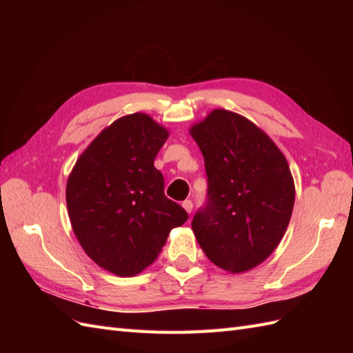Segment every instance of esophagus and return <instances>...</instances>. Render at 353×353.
Segmentation results:
<instances>
[{
  "label": "esophagus",
  "instance_id": "obj_1",
  "mask_svg": "<svg viewBox=\"0 0 353 353\" xmlns=\"http://www.w3.org/2000/svg\"><path fill=\"white\" fill-rule=\"evenodd\" d=\"M183 208L185 209L187 213H191V210H193V201H191V200H184L183 201Z\"/></svg>",
  "mask_w": 353,
  "mask_h": 353
}]
</instances>
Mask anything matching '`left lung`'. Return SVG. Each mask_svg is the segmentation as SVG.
Returning a JSON list of instances; mask_svg holds the SVG:
<instances>
[{"label":"left lung","instance_id":"obj_1","mask_svg":"<svg viewBox=\"0 0 353 353\" xmlns=\"http://www.w3.org/2000/svg\"><path fill=\"white\" fill-rule=\"evenodd\" d=\"M205 157L208 205L191 228L210 262L231 274L261 265L283 240L294 181L279 147L248 117L212 110L190 128Z\"/></svg>","mask_w":353,"mask_h":353}]
</instances>
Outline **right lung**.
<instances>
[{
    "label": "right lung",
    "mask_w": 353,
    "mask_h": 353,
    "mask_svg": "<svg viewBox=\"0 0 353 353\" xmlns=\"http://www.w3.org/2000/svg\"><path fill=\"white\" fill-rule=\"evenodd\" d=\"M169 131L145 113L116 119L78 157L66 184V203L81 248L119 276L143 272L187 212L163 193L154 159Z\"/></svg>",
    "instance_id": "right-lung-1"
}]
</instances>
